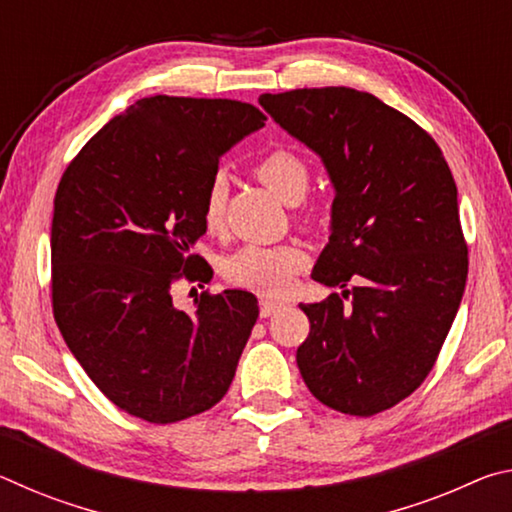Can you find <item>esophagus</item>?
<instances>
[{
  "mask_svg": "<svg viewBox=\"0 0 512 512\" xmlns=\"http://www.w3.org/2000/svg\"><path fill=\"white\" fill-rule=\"evenodd\" d=\"M282 307V302H275V300H268V298H262L259 300V316L262 318H268V316H273L277 309Z\"/></svg>",
  "mask_w": 512,
  "mask_h": 512,
  "instance_id": "1",
  "label": "esophagus"
}]
</instances>
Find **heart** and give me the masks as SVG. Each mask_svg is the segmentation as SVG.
<instances>
[{
  "label": "heart",
  "mask_w": 512,
  "mask_h": 512,
  "mask_svg": "<svg viewBox=\"0 0 512 512\" xmlns=\"http://www.w3.org/2000/svg\"><path fill=\"white\" fill-rule=\"evenodd\" d=\"M255 176L282 201L296 203L309 187V167L296 151L277 149L266 151L255 162ZM225 187L223 178L214 176L205 189L203 223L216 228L223 216ZM309 257L298 244H246L223 259V277L228 284L259 296H282L291 289L296 275L307 268Z\"/></svg>",
  "instance_id": "b5f03b06"
}]
</instances>
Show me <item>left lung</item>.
I'll return each mask as SVG.
<instances>
[{"label":"left lung","mask_w":512,"mask_h":512,"mask_svg":"<svg viewBox=\"0 0 512 512\" xmlns=\"http://www.w3.org/2000/svg\"><path fill=\"white\" fill-rule=\"evenodd\" d=\"M259 103L323 158L336 189L311 277L345 291L300 305V375L329 409L368 418L427 379L461 305L467 244L454 176L424 128L368 92L302 88Z\"/></svg>","instance_id":"left-lung-1"}]
</instances>
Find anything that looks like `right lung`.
<instances>
[{
    "label": "right lung",
    "mask_w": 512,
    "mask_h": 512,
    "mask_svg": "<svg viewBox=\"0 0 512 512\" xmlns=\"http://www.w3.org/2000/svg\"><path fill=\"white\" fill-rule=\"evenodd\" d=\"M253 103L155 94L112 117L67 164L51 221V305L67 348L121 411L153 424L203 413L228 393L259 316L248 291L173 305L207 282L192 253L221 155L262 128Z\"/></svg>",
    "instance_id": "obj_1"
}]
</instances>
